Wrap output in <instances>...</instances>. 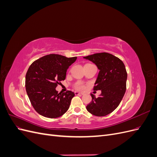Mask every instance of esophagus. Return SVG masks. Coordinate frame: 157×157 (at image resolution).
<instances>
[{"mask_svg": "<svg viewBox=\"0 0 157 157\" xmlns=\"http://www.w3.org/2000/svg\"><path fill=\"white\" fill-rule=\"evenodd\" d=\"M75 94L76 95V96H82V95H84L83 93L78 92H75Z\"/></svg>", "mask_w": 157, "mask_h": 157, "instance_id": "esophagus-1", "label": "esophagus"}]
</instances>
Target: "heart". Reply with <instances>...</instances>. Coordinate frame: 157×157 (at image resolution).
Masks as SVG:
<instances>
[{"mask_svg":"<svg viewBox=\"0 0 157 157\" xmlns=\"http://www.w3.org/2000/svg\"><path fill=\"white\" fill-rule=\"evenodd\" d=\"M76 88L77 90H82L84 88V86L81 83H78L77 84V86H76Z\"/></svg>","mask_w":157,"mask_h":157,"instance_id":"b5f03b06","label":"heart"}]
</instances>
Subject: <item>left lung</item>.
I'll use <instances>...</instances> for the list:
<instances>
[{"label":"left lung","mask_w":157,"mask_h":157,"mask_svg":"<svg viewBox=\"0 0 157 157\" xmlns=\"http://www.w3.org/2000/svg\"><path fill=\"white\" fill-rule=\"evenodd\" d=\"M99 70L94 90H101L98 98L91 94L87 111L97 117L106 116L118 106L126 89L127 73L124 63L116 56L103 52L84 57Z\"/></svg>","instance_id":"1"}]
</instances>
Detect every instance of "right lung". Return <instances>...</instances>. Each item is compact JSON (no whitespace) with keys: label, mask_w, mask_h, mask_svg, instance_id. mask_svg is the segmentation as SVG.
Returning a JSON list of instances; mask_svg holds the SVG:
<instances>
[{"label":"right lung","mask_w":157,"mask_h":157,"mask_svg":"<svg viewBox=\"0 0 157 157\" xmlns=\"http://www.w3.org/2000/svg\"><path fill=\"white\" fill-rule=\"evenodd\" d=\"M77 57L67 58L58 54H49L35 61L25 76L27 96L35 111L50 118L62 116L69 109L75 93L67 91L58 94L56 90Z\"/></svg>","instance_id":"right-lung-1"}]
</instances>
